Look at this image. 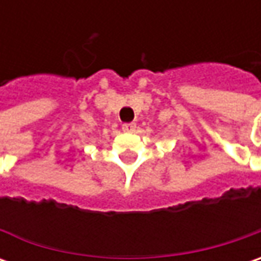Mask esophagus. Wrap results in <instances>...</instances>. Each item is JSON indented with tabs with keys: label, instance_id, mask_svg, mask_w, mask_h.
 <instances>
[{
	"label": "esophagus",
	"instance_id": "obj_1",
	"mask_svg": "<svg viewBox=\"0 0 261 261\" xmlns=\"http://www.w3.org/2000/svg\"><path fill=\"white\" fill-rule=\"evenodd\" d=\"M135 122H129V123H123V125H122V129H123L125 132H135Z\"/></svg>",
	"mask_w": 261,
	"mask_h": 261
}]
</instances>
